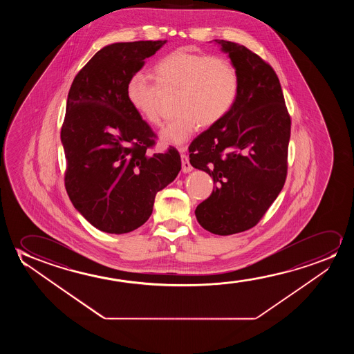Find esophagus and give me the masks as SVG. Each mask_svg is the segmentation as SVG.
<instances>
[{"label":"esophagus","mask_w":354,"mask_h":354,"mask_svg":"<svg viewBox=\"0 0 354 354\" xmlns=\"http://www.w3.org/2000/svg\"><path fill=\"white\" fill-rule=\"evenodd\" d=\"M187 150L186 146H180L179 151L181 152V163H183V171L184 173H189L192 170V165L189 163V157L185 153Z\"/></svg>","instance_id":"obj_1"}]
</instances>
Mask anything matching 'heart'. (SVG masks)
Masks as SVG:
<instances>
[{
	"label": "heart",
	"mask_w": 354,
	"mask_h": 354,
	"mask_svg": "<svg viewBox=\"0 0 354 354\" xmlns=\"http://www.w3.org/2000/svg\"><path fill=\"white\" fill-rule=\"evenodd\" d=\"M157 84L145 73L128 78L126 97L131 106L150 126L162 121V94L178 92L175 111L179 113L160 131V140L181 145L194 131L218 124L237 102L241 80L234 64L218 55L175 49L153 68Z\"/></svg>",
	"instance_id": "heart-1"
}]
</instances>
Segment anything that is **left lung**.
Returning <instances> with one entry per match:
<instances>
[{"label": "left lung", "mask_w": 354, "mask_h": 354, "mask_svg": "<svg viewBox=\"0 0 354 354\" xmlns=\"http://www.w3.org/2000/svg\"><path fill=\"white\" fill-rule=\"evenodd\" d=\"M215 42L237 68L239 94L227 116L191 144L189 162L215 185L196 209L198 223L230 236L257 225L283 189L291 120L271 65L244 46Z\"/></svg>", "instance_id": "1"}]
</instances>
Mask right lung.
<instances>
[{
    "label": "right lung",
    "instance_id": "1",
    "mask_svg": "<svg viewBox=\"0 0 354 354\" xmlns=\"http://www.w3.org/2000/svg\"><path fill=\"white\" fill-rule=\"evenodd\" d=\"M165 42L106 46L78 71L68 91L60 131L65 189L73 207L104 232L140 227L152 214L156 194L181 169L174 147L147 153L157 136L126 97L128 78Z\"/></svg>",
    "mask_w": 354,
    "mask_h": 354
}]
</instances>
